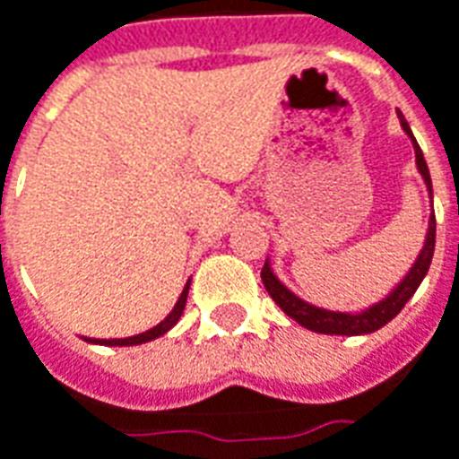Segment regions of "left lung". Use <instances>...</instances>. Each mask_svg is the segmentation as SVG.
<instances>
[{
	"label": "left lung",
	"mask_w": 459,
	"mask_h": 459,
	"mask_svg": "<svg viewBox=\"0 0 459 459\" xmlns=\"http://www.w3.org/2000/svg\"><path fill=\"white\" fill-rule=\"evenodd\" d=\"M397 118L402 123V130H404L409 140L413 144V154H416V169L421 174L423 184L429 188L430 203H433V184H430L429 164L423 160V152L413 137L411 127L406 123V118L402 116V111H397ZM433 249H436V215L430 212L429 217V232H426V239H423V249L419 251V256L413 261V266L406 271V275L402 281L392 288V290L375 302L368 309H360V312H332V309L316 307V305H309L302 298H298L295 292L288 290L278 275L273 273L271 268V261L266 258V264L261 268V281L266 285L268 295L273 298V302L285 312L288 316H292L299 326H305L309 332L316 333H336V336H363V333H373L377 329H382L385 324L392 322L394 316L402 312L406 302L413 298V292L419 290V285L426 278L430 268V261H433Z\"/></svg>",
	"instance_id": "obj_1"
}]
</instances>
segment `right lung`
I'll return each instance as SVG.
<instances>
[{"label": "right lung", "mask_w": 459, "mask_h": 459, "mask_svg": "<svg viewBox=\"0 0 459 459\" xmlns=\"http://www.w3.org/2000/svg\"><path fill=\"white\" fill-rule=\"evenodd\" d=\"M188 288H191V278H188V282L184 285V292L178 295L177 305H174V309L169 312L167 319H161L157 326H152V329H147V332L137 333V336H127V339H86V341H89V343H96V346H140V343H147V341L160 339V336H164L171 326H177V322L181 319V315H184Z\"/></svg>", "instance_id": "1"}]
</instances>
